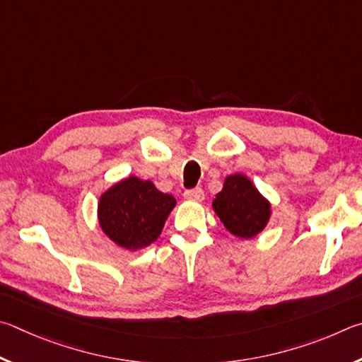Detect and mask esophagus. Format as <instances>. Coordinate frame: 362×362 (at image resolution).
<instances>
[{"label":"esophagus","mask_w":362,"mask_h":362,"mask_svg":"<svg viewBox=\"0 0 362 362\" xmlns=\"http://www.w3.org/2000/svg\"><path fill=\"white\" fill-rule=\"evenodd\" d=\"M185 199L191 202H204L205 194L200 187H195V189H191V191L185 192Z\"/></svg>","instance_id":"esophagus-1"}]
</instances>
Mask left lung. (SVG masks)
Masks as SVG:
<instances>
[{
    "label": "left lung",
    "instance_id": "left-lung-1",
    "mask_svg": "<svg viewBox=\"0 0 362 362\" xmlns=\"http://www.w3.org/2000/svg\"><path fill=\"white\" fill-rule=\"evenodd\" d=\"M213 210L232 235L245 240L259 235L272 218V204L242 173L226 177L213 200Z\"/></svg>",
    "mask_w": 362,
    "mask_h": 362
}]
</instances>
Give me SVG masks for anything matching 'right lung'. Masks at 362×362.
Masks as SVG:
<instances>
[{"instance_id":"right-lung-1","label":"right lung","mask_w":362,"mask_h":362,"mask_svg":"<svg viewBox=\"0 0 362 362\" xmlns=\"http://www.w3.org/2000/svg\"><path fill=\"white\" fill-rule=\"evenodd\" d=\"M176 199L158 191L152 181L130 175L100 195L97 219L101 232L125 251H138L160 237Z\"/></svg>"}]
</instances>
